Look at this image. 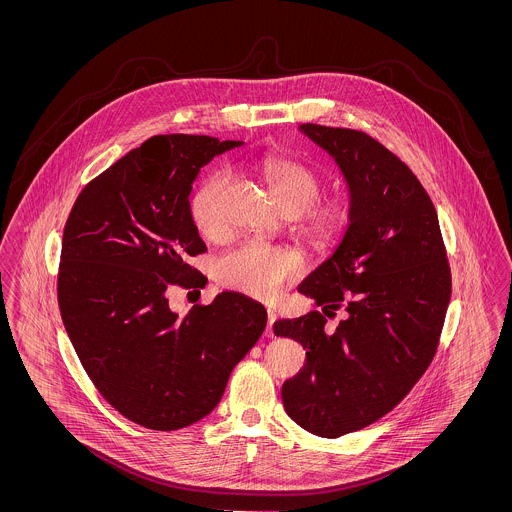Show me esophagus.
Listing matches in <instances>:
<instances>
[{
  "label": "esophagus",
  "mask_w": 512,
  "mask_h": 512,
  "mask_svg": "<svg viewBox=\"0 0 512 512\" xmlns=\"http://www.w3.org/2000/svg\"><path fill=\"white\" fill-rule=\"evenodd\" d=\"M267 318H268V322H267V330H265V334H267V338H274V330H272V324H274V322H276V313H274V311H272V309H268L267 311Z\"/></svg>",
  "instance_id": "34e87169"
}]
</instances>
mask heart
Listing matches in <instances>:
<instances>
[{
  "mask_svg": "<svg viewBox=\"0 0 512 512\" xmlns=\"http://www.w3.org/2000/svg\"><path fill=\"white\" fill-rule=\"evenodd\" d=\"M278 203L290 213L301 215V232L317 247L340 244L349 232L355 213L347 201H320L324 182L305 163L290 157H267L259 163ZM230 182V172L215 171L205 176L190 199V217L205 238H217L224 230L222 194ZM303 259L288 247H274L263 242H245L226 251L217 265L215 276L220 286L245 293L255 299L270 301L303 272Z\"/></svg>",
  "mask_w": 512,
  "mask_h": 512,
  "instance_id": "obj_1",
  "label": "heart"
}]
</instances>
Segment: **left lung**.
I'll return each mask as SVG.
<instances>
[{"label":"left lung","instance_id":"8db88e82","mask_svg":"<svg viewBox=\"0 0 512 512\" xmlns=\"http://www.w3.org/2000/svg\"><path fill=\"white\" fill-rule=\"evenodd\" d=\"M347 180L353 224L299 292L324 314L346 309L334 333L318 311L276 320L274 334L307 349L282 386L286 413L320 438H340L399 405L438 351L451 268L436 207L413 171L361 130L301 124Z\"/></svg>","mask_w":512,"mask_h":512}]
</instances>
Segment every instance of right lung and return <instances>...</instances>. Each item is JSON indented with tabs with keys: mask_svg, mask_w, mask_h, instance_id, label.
Wrapping results in <instances>:
<instances>
[{
	"mask_svg": "<svg viewBox=\"0 0 512 512\" xmlns=\"http://www.w3.org/2000/svg\"><path fill=\"white\" fill-rule=\"evenodd\" d=\"M242 142L161 134L84 186L65 222L57 301L74 351L103 399L159 432L219 405L232 368L261 338V303L222 292L172 313L171 286L203 288L188 259L207 247L190 217L199 169Z\"/></svg>",
	"mask_w": 512,
	"mask_h": 512,
	"instance_id": "1",
	"label": "right lung"
}]
</instances>
